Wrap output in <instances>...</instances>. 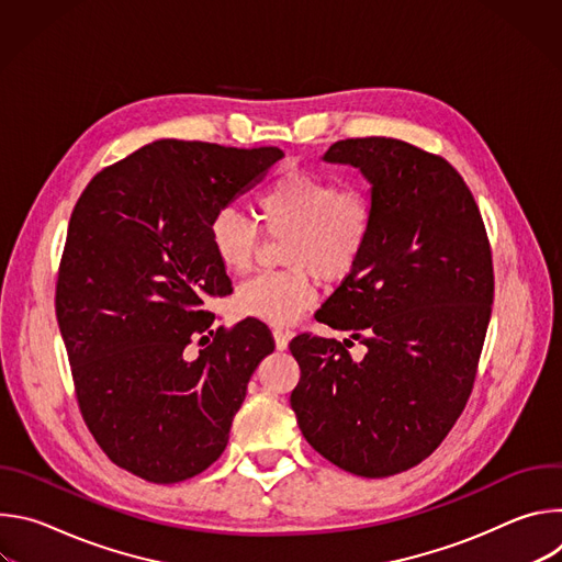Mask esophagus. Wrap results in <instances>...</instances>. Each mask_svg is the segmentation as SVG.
I'll list each match as a JSON object with an SVG mask.
<instances>
[{"label": "esophagus", "mask_w": 562, "mask_h": 562, "mask_svg": "<svg viewBox=\"0 0 562 562\" xmlns=\"http://www.w3.org/2000/svg\"><path fill=\"white\" fill-rule=\"evenodd\" d=\"M291 336H293V331H289V329H273V340H276V347H278L280 351H282V349H286V345H289Z\"/></svg>", "instance_id": "esophagus-1"}]
</instances>
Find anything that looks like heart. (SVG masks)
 Here are the masks:
<instances>
[{"label": "heart", "mask_w": 562, "mask_h": 562, "mask_svg": "<svg viewBox=\"0 0 562 562\" xmlns=\"http://www.w3.org/2000/svg\"><path fill=\"white\" fill-rule=\"evenodd\" d=\"M254 215L260 228L284 239V271L262 273L235 291L239 315L291 325L313 304L315 276L340 282L362 260L373 233V200L358 184H338L329 173L289 165L256 195ZM217 265L231 276L254 269L260 251L258 226L233 209L220 211L209 226Z\"/></svg>", "instance_id": "obj_1"}]
</instances>
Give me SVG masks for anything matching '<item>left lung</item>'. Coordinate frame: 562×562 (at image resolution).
Returning a JSON list of instances; mask_svg holds the SVG:
<instances>
[{"label": "left lung", "instance_id": "8db88e82", "mask_svg": "<svg viewBox=\"0 0 562 562\" xmlns=\"http://www.w3.org/2000/svg\"><path fill=\"white\" fill-rule=\"evenodd\" d=\"M325 159L362 171L375 220L362 260L315 313L351 340L300 334L289 345L300 364L291 409L319 456L386 477L429 458L467 405L492 317V247L445 157L351 137ZM353 339L364 359L350 358Z\"/></svg>", "mask_w": 562, "mask_h": 562}]
</instances>
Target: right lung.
Segmentation results:
<instances>
[{
    "label": "right lung",
    "mask_w": 562,
    "mask_h": 562,
    "mask_svg": "<svg viewBox=\"0 0 562 562\" xmlns=\"http://www.w3.org/2000/svg\"><path fill=\"white\" fill-rule=\"evenodd\" d=\"M280 157L159 139L102 169L70 213L55 313L77 407L109 460L148 483H180L222 456L276 347L258 317L215 329L206 302L233 291L211 220Z\"/></svg>",
    "instance_id": "obj_1"
}]
</instances>
